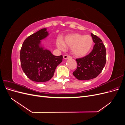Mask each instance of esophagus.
<instances>
[{
  "mask_svg": "<svg viewBox=\"0 0 125 125\" xmlns=\"http://www.w3.org/2000/svg\"><path fill=\"white\" fill-rule=\"evenodd\" d=\"M70 57H70L69 56L67 55H64L63 56V58L64 59H68V58H70Z\"/></svg>",
  "mask_w": 125,
  "mask_h": 125,
  "instance_id": "esophagus-1",
  "label": "esophagus"
}]
</instances>
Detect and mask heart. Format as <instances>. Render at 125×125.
Returning <instances> with one entry per match:
<instances>
[{
	"label": "heart",
	"instance_id": "b5f03b06",
	"mask_svg": "<svg viewBox=\"0 0 125 125\" xmlns=\"http://www.w3.org/2000/svg\"><path fill=\"white\" fill-rule=\"evenodd\" d=\"M93 39L89 35H82L74 33L67 35L64 41L58 39L56 42L57 47L60 50L64 51L66 46L71 47V52L76 57H83L88 54L92 48Z\"/></svg>",
	"mask_w": 125,
	"mask_h": 125
}]
</instances>
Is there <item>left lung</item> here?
I'll return each mask as SVG.
<instances>
[{
  "mask_svg": "<svg viewBox=\"0 0 125 125\" xmlns=\"http://www.w3.org/2000/svg\"><path fill=\"white\" fill-rule=\"evenodd\" d=\"M95 45L90 53L76 59L77 68L73 75L79 80H88L96 78L103 69L106 61V48L101 39L91 34Z\"/></svg>",
  "mask_w": 125,
  "mask_h": 125,
  "instance_id": "obj_1",
  "label": "left lung"
}]
</instances>
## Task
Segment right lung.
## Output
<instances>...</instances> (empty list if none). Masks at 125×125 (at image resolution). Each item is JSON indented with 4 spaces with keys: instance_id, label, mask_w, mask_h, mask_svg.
Segmentation results:
<instances>
[{
    "instance_id": "1",
    "label": "right lung",
    "mask_w": 125,
    "mask_h": 125,
    "mask_svg": "<svg viewBox=\"0 0 125 125\" xmlns=\"http://www.w3.org/2000/svg\"><path fill=\"white\" fill-rule=\"evenodd\" d=\"M49 35L42 29L26 38L22 44L20 58L22 69L30 80L37 82L48 81L62 61V55L56 56L43 46L41 40Z\"/></svg>"
}]
</instances>
